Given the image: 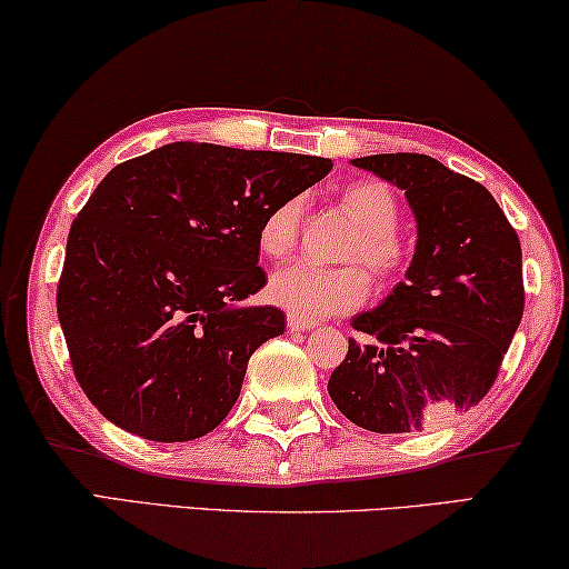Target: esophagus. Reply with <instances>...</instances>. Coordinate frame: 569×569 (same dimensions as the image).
Masks as SVG:
<instances>
[{"instance_id": "obj_1", "label": "esophagus", "mask_w": 569, "mask_h": 569, "mask_svg": "<svg viewBox=\"0 0 569 569\" xmlns=\"http://www.w3.org/2000/svg\"><path fill=\"white\" fill-rule=\"evenodd\" d=\"M315 325H318V322H312V320H302V318H297V315H287V328L295 330V332H300V330H312Z\"/></svg>"}]
</instances>
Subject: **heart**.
I'll return each mask as SVG.
<instances>
[{
	"mask_svg": "<svg viewBox=\"0 0 569 569\" xmlns=\"http://www.w3.org/2000/svg\"><path fill=\"white\" fill-rule=\"evenodd\" d=\"M335 199L358 227L356 237L342 249V259L366 266L378 284H393L403 277L411 264V249L396 231L400 209L393 191L380 181L358 179L342 186ZM300 231L302 201L287 199L264 213L257 244L269 259H282L295 249ZM361 268L292 262L272 274L267 295L277 307L302 320L332 318L356 310L370 297V279Z\"/></svg>",
	"mask_w": 569,
	"mask_h": 569,
	"instance_id": "b5f03b06",
	"label": "heart"
}]
</instances>
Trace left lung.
Instances as JSON below:
<instances>
[{
    "instance_id": "8db88e82",
    "label": "left lung",
    "mask_w": 569,
    "mask_h": 569,
    "mask_svg": "<svg viewBox=\"0 0 569 569\" xmlns=\"http://www.w3.org/2000/svg\"><path fill=\"white\" fill-rule=\"evenodd\" d=\"M406 191L418 244L406 282L352 328L330 398L352 423L411 433L489 393L525 312L515 227L479 181L423 153L352 161Z\"/></svg>"
}]
</instances>
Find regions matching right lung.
I'll return each mask as SVG.
<instances>
[{"label": "right lung", "instance_id": "obj_1", "mask_svg": "<svg viewBox=\"0 0 569 569\" xmlns=\"http://www.w3.org/2000/svg\"><path fill=\"white\" fill-rule=\"evenodd\" d=\"M330 158L169 143L118 163L72 221L58 318L90 403L148 441H191L237 403L247 362L284 332L267 284L264 213L330 173Z\"/></svg>", "mask_w": 569, "mask_h": 569}]
</instances>
